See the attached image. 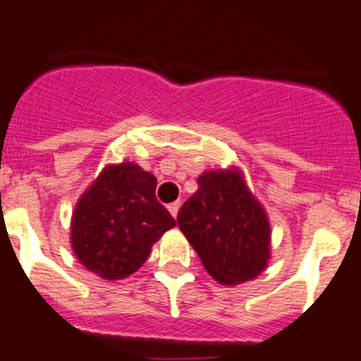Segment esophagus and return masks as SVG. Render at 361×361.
Returning a JSON list of instances; mask_svg holds the SVG:
<instances>
[{
	"label": "esophagus",
	"instance_id": "34e87169",
	"mask_svg": "<svg viewBox=\"0 0 361 361\" xmlns=\"http://www.w3.org/2000/svg\"><path fill=\"white\" fill-rule=\"evenodd\" d=\"M180 207H181V203H180V202L171 203V205H169V212H171V214L174 216V218H176L178 212H180Z\"/></svg>",
	"mask_w": 361,
	"mask_h": 361
}]
</instances>
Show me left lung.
Returning <instances> with one entry per match:
<instances>
[{"label":"left lung","instance_id":"obj_1","mask_svg":"<svg viewBox=\"0 0 361 361\" xmlns=\"http://www.w3.org/2000/svg\"><path fill=\"white\" fill-rule=\"evenodd\" d=\"M178 227L218 283H243L267 269L269 216L234 165L200 174L198 190L178 212Z\"/></svg>","mask_w":361,"mask_h":361}]
</instances>
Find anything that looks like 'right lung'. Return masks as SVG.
I'll return each mask as SVG.
<instances>
[{"instance_id":"obj_1","label":"right lung","mask_w":361,"mask_h":361,"mask_svg":"<svg viewBox=\"0 0 361 361\" xmlns=\"http://www.w3.org/2000/svg\"><path fill=\"white\" fill-rule=\"evenodd\" d=\"M156 176L137 163L103 167L78 200L71 247L78 262L102 280H123L149 258L176 219L156 200Z\"/></svg>"}]
</instances>
